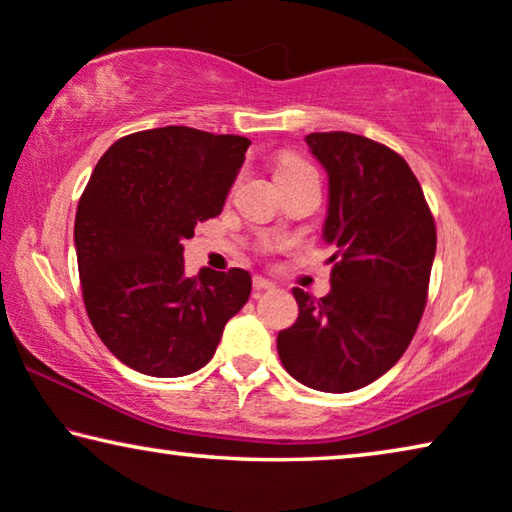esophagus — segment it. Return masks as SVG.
<instances>
[{
	"mask_svg": "<svg viewBox=\"0 0 512 512\" xmlns=\"http://www.w3.org/2000/svg\"><path fill=\"white\" fill-rule=\"evenodd\" d=\"M253 287H255V292H266V289H273V287H276V282L269 280V278L255 276V278H253Z\"/></svg>",
	"mask_w": 512,
	"mask_h": 512,
	"instance_id": "1",
	"label": "esophagus"
}]
</instances>
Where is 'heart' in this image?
Instances as JSON below:
<instances>
[{"label":"heart","mask_w":512,"mask_h":512,"mask_svg":"<svg viewBox=\"0 0 512 512\" xmlns=\"http://www.w3.org/2000/svg\"><path fill=\"white\" fill-rule=\"evenodd\" d=\"M301 170H310V165L305 163L301 156L296 154H282L278 158V170L276 177H282V174H292V172H301Z\"/></svg>","instance_id":"heart-1"}]
</instances>
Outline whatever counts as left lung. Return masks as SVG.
Listing matches in <instances>:
<instances>
[{
	"instance_id": "obj_1",
	"label": "left lung",
	"mask_w": 512,
	"mask_h": 512,
	"mask_svg": "<svg viewBox=\"0 0 512 512\" xmlns=\"http://www.w3.org/2000/svg\"><path fill=\"white\" fill-rule=\"evenodd\" d=\"M329 174L324 241L331 292L294 287L299 317L278 333L285 370L324 393H349L400 361L421 322L437 227L423 188L400 154L363 135L305 137Z\"/></svg>"
}]
</instances>
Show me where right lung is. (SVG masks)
<instances>
[{
	"label": "right lung",
	"mask_w": 512,
	"mask_h": 512,
	"mask_svg": "<svg viewBox=\"0 0 512 512\" xmlns=\"http://www.w3.org/2000/svg\"><path fill=\"white\" fill-rule=\"evenodd\" d=\"M248 137L165 126L121 137L98 160L75 213V253L91 326L142 375L183 377L216 354L246 305L250 273L183 271V241L216 218Z\"/></svg>",
	"instance_id": "obj_1"
}]
</instances>
